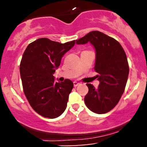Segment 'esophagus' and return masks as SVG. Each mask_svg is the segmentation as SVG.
Listing matches in <instances>:
<instances>
[{
	"instance_id": "1",
	"label": "esophagus",
	"mask_w": 147,
	"mask_h": 147,
	"mask_svg": "<svg viewBox=\"0 0 147 147\" xmlns=\"http://www.w3.org/2000/svg\"><path fill=\"white\" fill-rule=\"evenodd\" d=\"M73 84H74V86H79V84H80V83H79V82H73Z\"/></svg>"
}]
</instances>
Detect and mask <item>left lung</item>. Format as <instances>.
Segmentation results:
<instances>
[{
	"label": "left lung",
	"instance_id": "1",
	"mask_svg": "<svg viewBox=\"0 0 147 147\" xmlns=\"http://www.w3.org/2000/svg\"><path fill=\"white\" fill-rule=\"evenodd\" d=\"M88 42L96 51L95 69L99 85L97 89L86 84L88 92L84 97L91 111L104 114L112 110L124 93L129 67L125 52L117 41L99 31H92L76 41L77 44Z\"/></svg>",
	"mask_w": 147,
	"mask_h": 147
}]
</instances>
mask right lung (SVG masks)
Masks as SVG:
<instances>
[{"label": "right lung", "instance_id": "right-lung-1", "mask_svg": "<svg viewBox=\"0 0 147 147\" xmlns=\"http://www.w3.org/2000/svg\"><path fill=\"white\" fill-rule=\"evenodd\" d=\"M75 43L41 38L30 43L23 53L20 63L23 91L32 108L43 117L56 118L66 109L73 83L68 79L55 82L53 74Z\"/></svg>", "mask_w": 147, "mask_h": 147}]
</instances>
